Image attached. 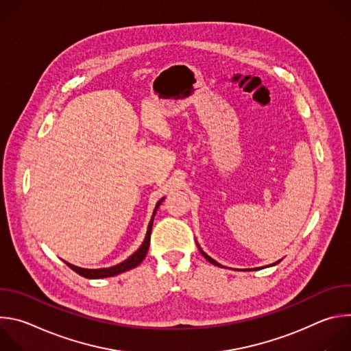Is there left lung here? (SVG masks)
<instances>
[{
    "instance_id": "left-lung-1",
    "label": "left lung",
    "mask_w": 351,
    "mask_h": 351,
    "mask_svg": "<svg viewBox=\"0 0 351 351\" xmlns=\"http://www.w3.org/2000/svg\"><path fill=\"white\" fill-rule=\"evenodd\" d=\"M197 247H198V250H199V253H202V254L204 256V258H206L207 261H210L211 264H214V265H217V267H222V265H221L219 263H217V261H215V260H213V258H211V257H210L208 254H206V253L203 252V250H202V248H199V245H198V244H197ZM279 263H280V261H276V263H275V264H272V265H276V264H279ZM222 268H223V267H222ZM254 269H257V268H254Z\"/></svg>"
}]
</instances>
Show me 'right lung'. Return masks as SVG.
<instances>
[{
	"instance_id": "1",
	"label": "right lung",
	"mask_w": 351,
	"mask_h": 351,
	"mask_svg": "<svg viewBox=\"0 0 351 351\" xmlns=\"http://www.w3.org/2000/svg\"><path fill=\"white\" fill-rule=\"evenodd\" d=\"M161 198L160 202L157 203L156 206V210H154V214L152 217V221H149L148 223V228H147V233H145V237H144V241L141 243V245L137 248V252H134L128 260L122 261L121 264L118 265H114V267H110V268H99V269H86V268H80V267H76V265H72L69 263H66V265L73 269L76 274L87 278V279H101V278H108V276H115L118 274H122V272H126L132 268H136L145 257L147 252H148V247H149V237H152V229H153V221H154V217H156V213L160 207V204L162 203Z\"/></svg>"
}]
</instances>
